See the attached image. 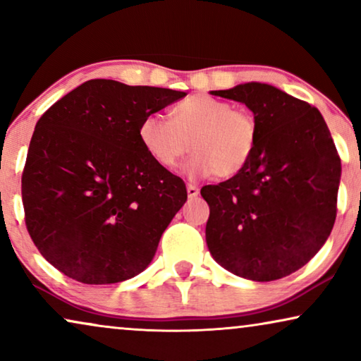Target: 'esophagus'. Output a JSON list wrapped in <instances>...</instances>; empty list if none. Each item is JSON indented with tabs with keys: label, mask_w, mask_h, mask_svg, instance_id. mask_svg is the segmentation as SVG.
I'll return each mask as SVG.
<instances>
[{
	"label": "esophagus",
	"mask_w": 361,
	"mask_h": 361,
	"mask_svg": "<svg viewBox=\"0 0 361 361\" xmlns=\"http://www.w3.org/2000/svg\"><path fill=\"white\" fill-rule=\"evenodd\" d=\"M187 194H189L190 199H194V197L199 195V187L194 185V184H189V185H187Z\"/></svg>",
	"instance_id": "1"
}]
</instances>
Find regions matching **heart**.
I'll return each mask as SVG.
<instances>
[{"instance_id": "1", "label": "heart", "mask_w": 361, "mask_h": 361, "mask_svg": "<svg viewBox=\"0 0 361 361\" xmlns=\"http://www.w3.org/2000/svg\"><path fill=\"white\" fill-rule=\"evenodd\" d=\"M258 135L253 113L209 95L177 103L171 121L159 113H147L137 126L142 149L164 169H174L189 149L194 151L185 166L192 179L238 176L255 154Z\"/></svg>"}]
</instances>
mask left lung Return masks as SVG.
Segmentation results:
<instances>
[{"mask_svg":"<svg viewBox=\"0 0 361 361\" xmlns=\"http://www.w3.org/2000/svg\"><path fill=\"white\" fill-rule=\"evenodd\" d=\"M210 93L245 103L259 135L238 176L202 187L210 207L207 246L230 273L281 279L309 263L334 228L342 174L337 147L317 108L268 83Z\"/></svg>","mask_w":361,"mask_h":361,"instance_id":"1","label":"left lung"}]
</instances>
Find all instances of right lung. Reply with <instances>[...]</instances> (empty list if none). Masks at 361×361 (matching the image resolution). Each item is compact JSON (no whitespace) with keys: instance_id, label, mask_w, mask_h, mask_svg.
<instances>
[{"instance_id":"add662e5","label":"right lung","mask_w":361,"mask_h":361,"mask_svg":"<svg viewBox=\"0 0 361 361\" xmlns=\"http://www.w3.org/2000/svg\"><path fill=\"white\" fill-rule=\"evenodd\" d=\"M185 95L95 78L39 118L21 192L29 235L54 268L113 284L149 266L187 190L142 149L137 126Z\"/></svg>"}]
</instances>
